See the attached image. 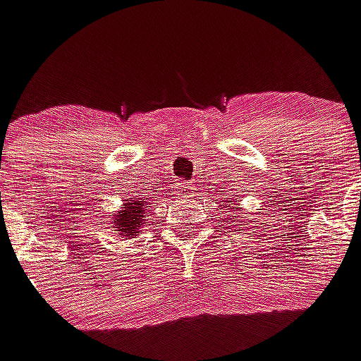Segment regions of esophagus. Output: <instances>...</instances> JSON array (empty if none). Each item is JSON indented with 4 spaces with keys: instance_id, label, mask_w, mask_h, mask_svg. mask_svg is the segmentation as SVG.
Segmentation results:
<instances>
[{
    "instance_id": "obj_1",
    "label": "esophagus",
    "mask_w": 361,
    "mask_h": 361,
    "mask_svg": "<svg viewBox=\"0 0 361 361\" xmlns=\"http://www.w3.org/2000/svg\"><path fill=\"white\" fill-rule=\"evenodd\" d=\"M191 190H193V188H191L190 184L180 183V184H178V188H177V193H178V195H188Z\"/></svg>"
}]
</instances>
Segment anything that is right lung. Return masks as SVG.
Here are the masks:
<instances>
[{
    "label": "right lung",
    "instance_id": "1",
    "mask_svg": "<svg viewBox=\"0 0 361 361\" xmlns=\"http://www.w3.org/2000/svg\"><path fill=\"white\" fill-rule=\"evenodd\" d=\"M149 208L152 206L146 199H137V197L130 195L128 199L123 200L121 208L116 213H111L110 222L114 224L111 231H116L117 237L124 238V240L135 238L148 224L146 213L149 212Z\"/></svg>",
    "mask_w": 361,
    "mask_h": 361
}]
</instances>
